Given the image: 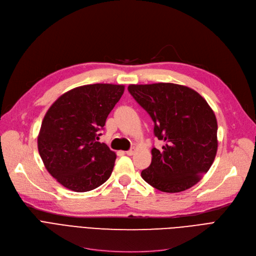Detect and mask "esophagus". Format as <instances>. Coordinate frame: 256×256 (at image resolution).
<instances>
[{
  "label": "esophagus",
  "mask_w": 256,
  "mask_h": 256,
  "mask_svg": "<svg viewBox=\"0 0 256 256\" xmlns=\"http://www.w3.org/2000/svg\"><path fill=\"white\" fill-rule=\"evenodd\" d=\"M134 152H135V150L132 148V150H126V154L132 156V154H134Z\"/></svg>",
  "instance_id": "esophagus-1"
}]
</instances>
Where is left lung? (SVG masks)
Returning a JSON list of instances; mask_svg holds the SVG:
<instances>
[{
	"label": "left lung",
	"instance_id": "obj_1",
	"mask_svg": "<svg viewBox=\"0 0 256 256\" xmlns=\"http://www.w3.org/2000/svg\"><path fill=\"white\" fill-rule=\"evenodd\" d=\"M130 96L154 121L163 142L152 150L142 178L156 189L178 193L196 184L217 154V119L206 100L191 88L171 83L130 85Z\"/></svg>",
	"mask_w": 256,
	"mask_h": 256
}]
</instances>
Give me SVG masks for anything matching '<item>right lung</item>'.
Segmentation results:
<instances>
[{
    "label": "right lung",
    "instance_id": "add662e5",
    "mask_svg": "<svg viewBox=\"0 0 256 256\" xmlns=\"http://www.w3.org/2000/svg\"><path fill=\"white\" fill-rule=\"evenodd\" d=\"M124 86L92 84L64 93L46 112L38 152L50 176L74 192H88L110 178L116 154L98 140Z\"/></svg>",
    "mask_w": 256,
    "mask_h": 256
}]
</instances>
